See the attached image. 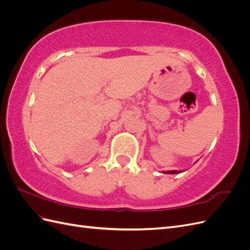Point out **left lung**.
<instances>
[{
    "label": "left lung",
    "instance_id": "8db88e82",
    "mask_svg": "<svg viewBox=\"0 0 250 250\" xmlns=\"http://www.w3.org/2000/svg\"><path fill=\"white\" fill-rule=\"evenodd\" d=\"M181 171H177V170H172V171H164L163 173H166V174H177V173H180Z\"/></svg>",
    "mask_w": 250,
    "mask_h": 250
}]
</instances>
